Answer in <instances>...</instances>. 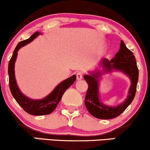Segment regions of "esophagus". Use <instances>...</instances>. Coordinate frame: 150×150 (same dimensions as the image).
<instances>
[{
	"label": "esophagus",
	"instance_id": "obj_1",
	"mask_svg": "<svg viewBox=\"0 0 150 150\" xmlns=\"http://www.w3.org/2000/svg\"><path fill=\"white\" fill-rule=\"evenodd\" d=\"M76 77H77V79H82V77H83V73L81 71H78L77 73H76Z\"/></svg>",
	"mask_w": 150,
	"mask_h": 150
}]
</instances>
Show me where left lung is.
Here are the masks:
<instances>
[{"label": "left lung", "instance_id": "obj_1", "mask_svg": "<svg viewBox=\"0 0 150 150\" xmlns=\"http://www.w3.org/2000/svg\"><path fill=\"white\" fill-rule=\"evenodd\" d=\"M103 67L106 72L112 69L120 71L125 73L131 79L132 84L129 90L127 99L116 107H108L101 103L98 97V79L101 73H96L91 75H85L84 78L88 84L84 103L87 110L93 116L99 119L114 118L120 115L133 101L136 92V86L138 80V69L134 53L127 48L121 40L118 52L111 60L103 59L102 60Z\"/></svg>", "mask_w": 150, "mask_h": 150}]
</instances>
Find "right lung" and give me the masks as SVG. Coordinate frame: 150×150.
Wrapping results in <instances>:
<instances>
[{
    "instance_id": "add662e5",
    "label": "right lung",
    "mask_w": 150,
    "mask_h": 150,
    "mask_svg": "<svg viewBox=\"0 0 150 150\" xmlns=\"http://www.w3.org/2000/svg\"><path fill=\"white\" fill-rule=\"evenodd\" d=\"M39 33L36 32L29 39L26 40L20 41L14 49V52L8 64V75H9V89L12 93L13 97L16 100L17 103L25 111L30 115H43L50 114L55 109L61 100L62 96L67 88L73 84L76 79L75 75L66 79V80L60 83L54 91L49 96L40 100H31L25 96L20 91L17 86L16 79L14 76V63L16 61L17 52L21 47L31 42L35 38L39 36Z\"/></svg>"
}]
</instances>
